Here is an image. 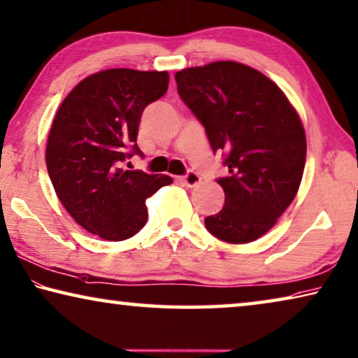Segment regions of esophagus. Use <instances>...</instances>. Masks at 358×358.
I'll list each match as a JSON object with an SVG mask.
<instances>
[{
    "label": "esophagus",
    "mask_w": 358,
    "mask_h": 358,
    "mask_svg": "<svg viewBox=\"0 0 358 358\" xmlns=\"http://www.w3.org/2000/svg\"><path fill=\"white\" fill-rule=\"evenodd\" d=\"M181 181H183V183L188 186V188H192V186L201 183V177L196 172H189L188 175H185V177L181 178Z\"/></svg>",
    "instance_id": "1"
}]
</instances>
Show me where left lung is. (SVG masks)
Returning <instances> with one entry per match:
<instances>
[{
    "mask_svg": "<svg viewBox=\"0 0 358 358\" xmlns=\"http://www.w3.org/2000/svg\"><path fill=\"white\" fill-rule=\"evenodd\" d=\"M175 81L212 150L228 152L231 175L217 180L224 207L206 218V228L229 243L259 239L301 185L308 146L298 111L274 81L239 62L185 68Z\"/></svg>",
    "mask_w": 358,
    "mask_h": 358,
    "instance_id": "8db88e82",
    "label": "left lung"
}]
</instances>
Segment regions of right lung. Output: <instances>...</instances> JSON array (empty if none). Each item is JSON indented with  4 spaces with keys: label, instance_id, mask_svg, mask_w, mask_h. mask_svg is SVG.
<instances>
[{
    "label": "right lung",
    "instance_id": "add662e5",
    "mask_svg": "<svg viewBox=\"0 0 358 358\" xmlns=\"http://www.w3.org/2000/svg\"><path fill=\"white\" fill-rule=\"evenodd\" d=\"M167 87V71L110 68L84 78L57 110L48 172L66 212L90 234L113 242L137 234L148 220L146 199L172 183L167 175L122 167L141 155V113Z\"/></svg>",
    "mask_w": 358,
    "mask_h": 358
}]
</instances>
